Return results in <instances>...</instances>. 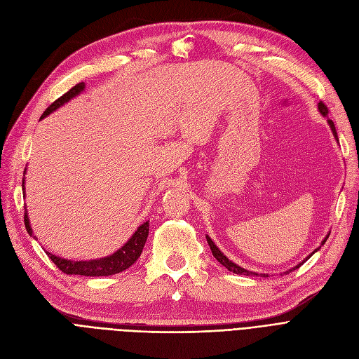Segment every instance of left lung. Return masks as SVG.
I'll return each mask as SVG.
<instances>
[{
    "mask_svg": "<svg viewBox=\"0 0 359 359\" xmlns=\"http://www.w3.org/2000/svg\"><path fill=\"white\" fill-rule=\"evenodd\" d=\"M317 109H318V111H320V115H322L323 118H326L327 119V123H329V126H330V129H332V132H333V137H334V140H336V142H339V138H337V132H336V128H334V123L327 118V107L325 106V103H322L320 102L318 104H317ZM330 234V233H329ZM329 234L323 238V241H322V244H320V246L316 249V250H313L303 262H299L298 265H295L294 268H291V269H288V271H285V272H282L280 275H284V273H290V272H292V271H295V269H298L301 265H303V263L306 262V260H309L317 250H320V248L323 246V244L326 243V240L329 238ZM206 241H208V244H210V248H211V252H212V255H214V257L221 263L222 266H225L227 268L230 272H233V273H237V275H246V276H257V275H260V276H263V278H268V273H257V272H252V271H248V269H244V268H241V266H238L237 263H234L233 260H230L227 256H225L218 248H217V244L212 241V238L210 237V236H206Z\"/></svg>",
    "mask_w": 359,
    "mask_h": 359,
    "instance_id": "left-lung-1",
    "label": "left lung"
}]
</instances>
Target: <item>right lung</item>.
I'll return each mask as SVG.
<instances>
[{
  "instance_id": "right-lung-1",
  "label": "right lung",
  "mask_w": 359,
  "mask_h": 359,
  "mask_svg": "<svg viewBox=\"0 0 359 359\" xmlns=\"http://www.w3.org/2000/svg\"><path fill=\"white\" fill-rule=\"evenodd\" d=\"M86 88L84 83H80L77 86H74L69 91H67L64 96H61L58 100H55L45 111L43 115L41 116V119L46 118L48 115H50L52 111H55L56 109H60L61 106H64L65 103H68L71 99L77 97L79 94H81ZM26 175V172H25ZM23 194L26 196V187H25V179H23ZM26 210V206H25ZM149 221H145L144 224H141L140 227L135 230V233L130 236V238L123 244L122 248H119L115 253H111L106 257H100V259H91V260H69V259H64L56 255H52L49 252H46V255L49 256V259L58 266L64 273L67 275H84V276H109V275H115L119 273L125 269H128L129 266L134 265V263L138 260V257L142 253V249L145 246V241L148 237V230H149ZM25 225L26 230L29 233V236H32L33 238H36L33 236V230L30 225V219L27 215V210L25 211Z\"/></svg>"
}]
</instances>
